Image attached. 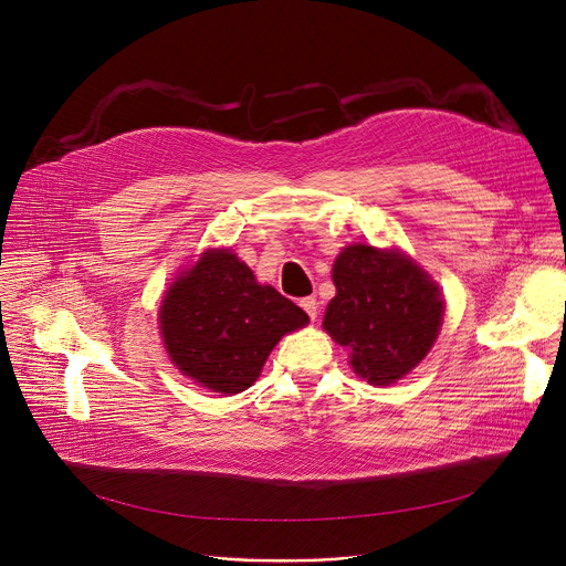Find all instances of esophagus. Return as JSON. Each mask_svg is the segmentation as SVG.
I'll return each instance as SVG.
<instances>
[{
	"label": "esophagus",
	"mask_w": 566,
	"mask_h": 566,
	"mask_svg": "<svg viewBox=\"0 0 566 566\" xmlns=\"http://www.w3.org/2000/svg\"><path fill=\"white\" fill-rule=\"evenodd\" d=\"M300 306L306 311V315H308L311 319L317 317V302H315L313 295H311V297H302V300H300Z\"/></svg>",
	"instance_id": "34e87169"
}]
</instances>
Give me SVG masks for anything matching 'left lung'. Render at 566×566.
<instances>
[{
  "mask_svg": "<svg viewBox=\"0 0 566 566\" xmlns=\"http://www.w3.org/2000/svg\"><path fill=\"white\" fill-rule=\"evenodd\" d=\"M334 284L322 327L349 349L360 378L391 385L428 356L441 329L443 297L408 255L352 244L336 258Z\"/></svg>",
  "mask_w": 566,
  "mask_h": 566,
  "instance_id": "8db88e82",
  "label": "left lung"
}]
</instances>
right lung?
Listing matches in <instances>:
<instances>
[{
  "instance_id": "obj_1",
  "label": "right lung",
  "mask_w": 566,
  "mask_h": 566,
  "mask_svg": "<svg viewBox=\"0 0 566 566\" xmlns=\"http://www.w3.org/2000/svg\"><path fill=\"white\" fill-rule=\"evenodd\" d=\"M158 322L181 374L230 396L258 380L273 347L308 315L273 286L258 284L228 249H208L168 289Z\"/></svg>"
}]
</instances>
